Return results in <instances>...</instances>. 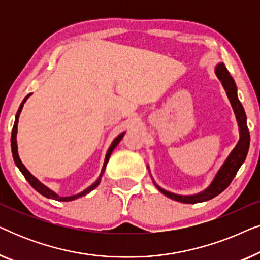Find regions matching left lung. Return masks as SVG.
Returning a JSON list of instances; mask_svg holds the SVG:
<instances>
[{
    "mask_svg": "<svg viewBox=\"0 0 260 260\" xmlns=\"http://www.w3.org/2000/svg\"><path fill=\"white\" fill-rule=\"evenodd\" d=\"M215 74L222 83V86L225 88L227 97H229L231 105H232L234 113H236L238 125H239L240 138L239 142H238L236 145V148L231 151L229 157L226 158V161L223 162L221 168H220L219 172L216 173L214 180L212 181V183L209 184L207 189L201 191V193L189 195V197H188V195L186 197V195L173 194L170 193V191H167L163 189V188L158 187L157 184L154 182L156 188H157L162 194H165L166 197L173 199V200L175 201L183 202V204H198V202H204L211 200V199L215 198L216 195L222 193V191L230 186L231 182H232L234 176L237 175L238 170H239L241 165H243L245 161V158H246L248 148H250V133H248V127L246 123V115H245V110L243 108V105H241L239 99H238L236 83H234L232 76H231L223 63H219V65L215 67Z\"/></svg>",
    "mask_w": 260,
    "mask_h": 260,
    "instance_id": "left-lung-1",
    "label": "left lung"
}]
</instances>
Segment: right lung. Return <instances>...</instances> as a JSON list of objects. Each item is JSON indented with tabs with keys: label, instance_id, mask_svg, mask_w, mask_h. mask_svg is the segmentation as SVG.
<instances>
[{
	"label": "right lung",
	"instance_id": "add662e5",
	"mask_svg": "<svg viewBox=\"0 0 260 260\" xmlns=\"http://www.w3.org/2000/svg\"><path fill=\"white\" fill-rule=\"evenodd\" d=\"M29 95H30V94H28L27 97L23 99V102L21 103V105H20V108H19V111H17V113H16V117H15V122H14V126H13V131H12V140H10V142H12V152H13V158H14V162H15V165L17 166V168L20 169V172L23 174V176L26 177V180L28 181V182H29L30 186L33 187L35 190L39 191V193H40L41 195H44V197L48 198V199H53V200H56V201H72V200H76V199H78V198H80V197H84V195L88 194V193H90L91 190H93L94 188L98 186L99 182H101L102 175H103V173H104V170H105V167H106V165H108V162H109V158H110V156H111L112 151H113V149H115V148L117 147V145H118V143H119V142H120V140H122L123 136H124V134H125V133H122V134H120L118 137L115 138V141L112 142V144L110 145L109 150H108V152H106V156H105V161H104V165H103L102 173H101V175H99L98 180L95 181L94 183H92L91 186L88 187V188H86V189H85L84 191H81V193L77 194V195H73V197H59L58 194H55L54 191L51 190V189H49V188L46 187L45 184H42V183L40 182V181H39L38 179H35V177H34L33 175H31V174H30L29 172H28L26 167H24V166L22 165V162H21V159H20V157H19V154H17V144H16L17 123H19V116H20V112H21V110H22V108H23V104H24V102L27 101V98L29 97Z\"/></svg>",
	"mask_w": 260,
	"mask_h": 260
}]
</instances>
